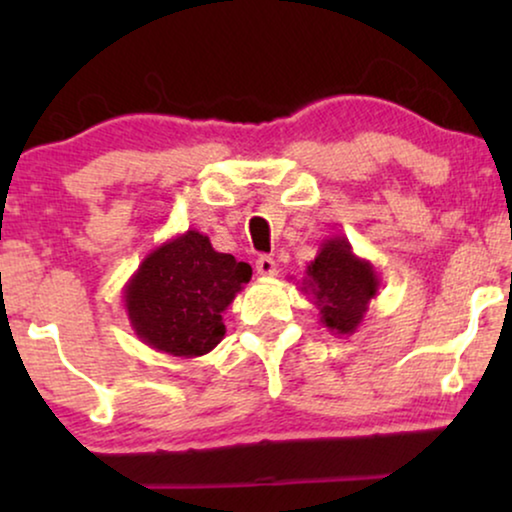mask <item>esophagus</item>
<instances>
[{"mask_svg":"<svg viewBox=\"0 0 512 512\" xmlns=\"http://www.w3.org/2000/svg\"><path fill=\"white\" fill-rule=\"evenodd\" d=\"M256 270H258V275H263V277H275L277 275V261L272 256H261L256 261Z\"/></svg>","mask_w":512,"mask_h":512,"instance_id":"1","label":"esophagus"}]
</instances>
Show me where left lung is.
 Wrapping results in <instances>:
<instances>
[{
    "label": "left lung",
    "mask_w": 512,
    "mask_h": 512,
    "mask_svg": "<svg viewBox=\"0 0 512 512\" xmlns=\"http://www.w3.org/2000/svg\"><path fill=\"white\" fill-rule=\"evenodd\" d=\"M305 275L300 291L312 296L319 321L335 335H352L366 317L370 300L380 291L375 265L356 256L342 235L321 242Z\"/></svg>",
    "instance_id": "left-lung-1"
}]
</instances>
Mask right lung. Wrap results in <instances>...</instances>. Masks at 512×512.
<instances>
[{
  "instance_id": "1",
  "label": "right lung",
  "mask_w": 512,
  "mask_h": 512,
  "mask_svg": "<svg viewBox=\"0 0 512 512\" xmlns=\"http://www.w3.org/2000/svg\"><path fill=\"white\" fill-rule=\"evenodd\" d=\"M249 279L247 263L214 251L198 230H186L144 256L123 286L125 312L144 345L195 359L223 340V312Z\"/></svg>"
}]
</instances>
